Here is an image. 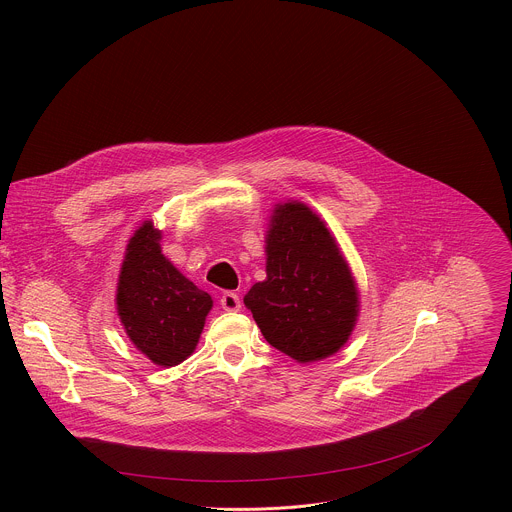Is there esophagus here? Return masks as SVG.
I'll return each mask as SVG.
<instances>
[{"instance_id":"34e87169","label":"esophagus","mask_w":512,"mask_h":512,"mask_svg":"<svg viewBox=\"0 0 512 512\" xmlns=\"http://www.w3.org/2000/svg\"><path fill=\"white\" fill-rule=\"evenodd\" d=\"M221 308L225 312H237L241 308V301H239V297L235 293H225L221 297Z\"/></svg>"}]
</instances>
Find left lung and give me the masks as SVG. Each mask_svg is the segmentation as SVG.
<instances>
[{"instance_id":"1","label":"left lung","mask_w":512,"mask_h":512,"mask_svg":"<svg viewBox=\"0 0 512 512\" xmlns=\"http://www.w3.org/2000/svg\"><path fill=\"white\" fill-rule=\"evenodd\" d=\"M265 255L267 279L243 299L265 340L299 364L334 356L356 326L360 293L326 223L299 200L275 205Z\"/></svg>"}]
</instances>
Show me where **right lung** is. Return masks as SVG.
<instances>
[{"label": "right lung", "mask_w": 512, "mask_h": 512, "mask_svg": "<svg viewBox=\"0 0 512 512\" xmlns=\"http://www.w3.org/2000/svg\"><path fill=\"white\" fill-rule=\"evenodd\" d=\"M160 239L162 231L152 221L128 239L116 312L136 350L156 366L172 368L194 354L213 301L164 257Z\"/></svg>", "instance_id": "obj_1"}]
</instances>
